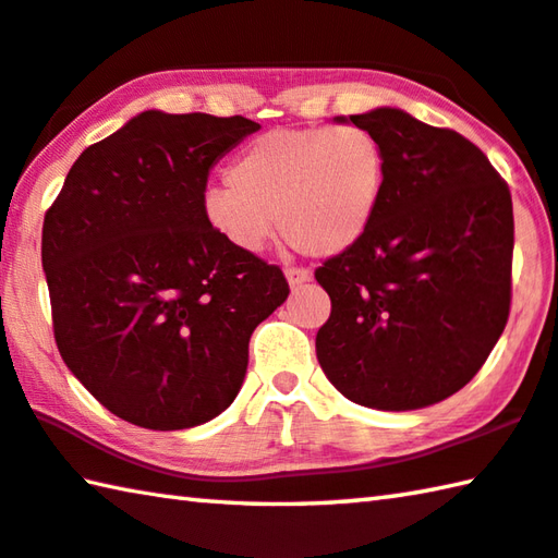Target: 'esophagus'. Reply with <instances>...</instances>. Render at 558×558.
Returning a JSON list of instances; mask_svg holds the SVG:
<instances>
[{"label": "esophagus", "instance_id": "34e87169", "mask_svg": "<svg viewBox=\"0 0 558 558\" xmlns=\"http://www.w3.org/2000/svg\"><path fill=\"white\" fill-rule=\"evenodd\" d=\"M286 278L290 282V288H298V286H305V282L312 280V272L305 268H286Z\"/></svg>", "mask_w": 558, "mask_h": 558}]
</instances>
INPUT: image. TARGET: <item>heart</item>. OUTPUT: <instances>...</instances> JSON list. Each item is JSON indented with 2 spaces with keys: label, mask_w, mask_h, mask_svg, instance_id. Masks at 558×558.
Returning <instances> with one entry per match:
<instances>
[{
  "label": "heart",
  "mask_w": 558,
  "mask_h": 558,
  "mask_svg": "<svg viewBox=\"0 0 558 558\" xmlns=\"http://www.w3.org/2000/svg\"><path fill=\"white\" fill-rule=\"evenodd\" d=\"M227 180L202 195V215L227 244L260 251L278 215L292 248L329 258L366 236L385 195L388 156L359 124L276 129L241 150Z\"/></svg>",
  "instance_id": "heart-1"
}]
</instances>
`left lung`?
Segmentation results:
<instances>
[{"label":"left lung","instance_id":"1","mask_svg":"<svg viewBox=\"0 0 558 558\" xmlns=\"http://www.w3.org/2000/svg\"><path fill=\"white\" fill-rule=\"evenodd\" d=\"M349 121L383 141L388 182L366 236L314 270L331 300L317 359L351 402L420 410L459 392L508 324L510 187L453 129L388 107Z\"/></svg>","mask_w":558,"mask_h":558}]
</instances>
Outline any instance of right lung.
<instances>
[{
	"mask_svg": "<svg viewBox=\"0 0 558 558\" xmlns=\"http://www.w3.org/2000/svg\"><path fill=\"white\" fill-rule=\"evenodd\" d=\"M246 117L144 111L85 148L44 219L53 337L73 376L136 427L225 412L253 329L286 302L278 266L202 215L211 166L258 131Z\"/></svg>",
	"mask_w": 558,
	"mask_h": 558,
	"instance_id": "add662e5",
	"label": "right lung"
}]
</instances>
